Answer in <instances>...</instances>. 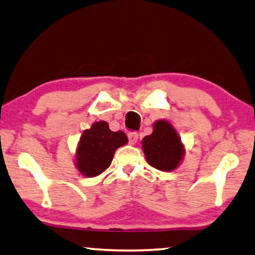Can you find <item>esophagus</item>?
<instances>
[{
	"instance_id": "esophagus-1",
	"label": "esophagus",
	"mask_w": 255,
	"mask_h": 255,
	"mask_svg": "<svg viewBox=\"0 0 255 255\" xmlns=\"http://www.w3.org/2000/svg\"><path fill=\"white\" fill-rule=\"evenodd\" d=\"M137 138L138 135L136 133H128V141H129V143L135 144L137 142Z\"/></svg>"
}]
</instances>
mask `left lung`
<instances>
[{"label":"left lung","instance_id":"1","mask_svg":"<svg viewBox=\"0 0 255 255\" xmlns=\"http://www.w3.org/2000/svg\"><path fill=\"white\" fill-rule=\"evenodd\" d=\"M145 158L152 168L170 171L177 167L184 154L181 138L168 121L154 124V131L142 140Z\"/></svg>","mask_w":255,"mask_h":255}]
</instances>
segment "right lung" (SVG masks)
Here are the masks:
<instances>
[{
  "label": "right lung",
  "mask_w": 255,
  "mask_h": 255,
  "mask_svg": "<svg viewBox=\"0 0 255 255\" xmlns=\"http://www.w3.org/2000/svg\"><path fill=\"white\" fill-rule=\"evenodd\" d=\"M127 141L124 131H112L107 122H96L80 138L77 150L78 168L87 177L100 175L111 165L115 150Z\"/></svg>",
  "instance_id": "add662e5"
}]
</instances>
